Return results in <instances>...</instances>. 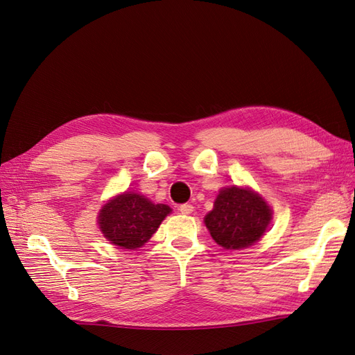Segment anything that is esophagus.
<instances>
[{"label": "esophagus", "mask_w": 355, "mask_h": 355, "mask_svg": "<svg viewBox=\"0 0 355 355\" xmlns=\"http://www.w3.org/2000/svg\"><path fill=\"white\" fill-rule=\"evenodd\" d=\"M178 210L181 211V214H190L193 211V205L192 204H183V205H180Z\"/></svg>", "instance_id": "obj_1"}]
</instances>
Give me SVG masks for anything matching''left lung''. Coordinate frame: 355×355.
I'll list each match as a JSON object with an SVG mask.
<instances>
[{"label":"left lung","mask_w":355,"mask_h":355,"mask_svg":"<svg viewBox=\"0 0 355 355\" xmlns=\"http://www.w3.org/2000/svg\"><path fill=\"white\" fill-rule=\"evenodd\" d=\"M271 219L264 199L249 189L230 187L216 198L205 225L213 240L225 249H243L257 243Z\"/></svg>","instance_id":"left-lung-1"}]
</instances>
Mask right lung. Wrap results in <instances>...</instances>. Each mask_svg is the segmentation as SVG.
Masks as SVG:
<instances>
[{"label": "right lung", "mask_w": 355, "mask_h": 355, "mask_svg": "<svg viewBox=\"0 0 355 355\" xmlns=\"http://www.w3.org/2000/svg\"><path fill=\"white\" fill-rule=\"evenodd\" d=\"M169 213L171 208L165 204H153L138 193L125 192L102 208L98 225L115 246L138 249L150 240Z\"/></svg>", "instance_id": "obj_1"}]
</instances>
